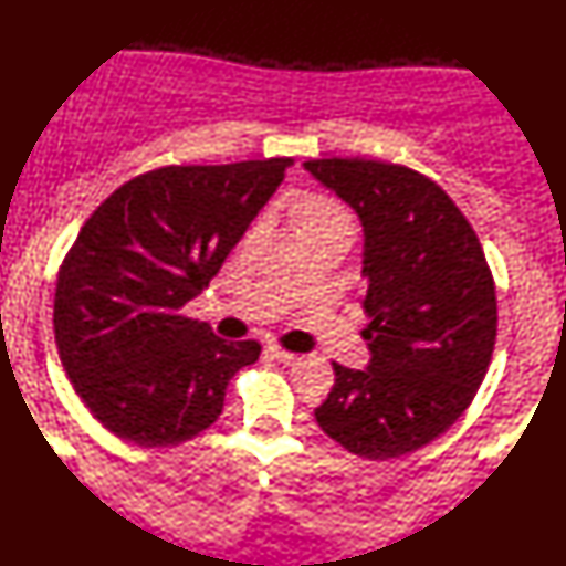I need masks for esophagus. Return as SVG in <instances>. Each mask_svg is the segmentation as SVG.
Masks as SVG:
<instances>
[{
    "label": "esophagus",
    "mask_w": 566,
    "mask_h": 566,
    "mask_svg": "<svg viewBox=\"0 0 566 566\" xmlns=\"http://www.w3.org/2000/svg\"><path fill=\"white\" fill-rule=\"evenodd\" d=\"M269 353H271V357H274V360L284 363V366H295V363L300 360L295 353H290V349H282V347H276V345H271Z\"/></svg>",
    "instance_id": "1"
}]
</instances>
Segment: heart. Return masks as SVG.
<instances>
[{"instance_id": "obj_1", "label": "heart", "mask_w": 566, "mask_h": 566, "mask_svg": "<svg viewBox=\"0 0 566 566\" xmlns=\"http://www.w3.org/2000/svg\"><path fill=\"white\" fill-rule=\"evenodd\" d=\"M300 230H321V227H353L349 213L339 203L328 198H307L297 211Z\"/></svg>"}]
</instances>
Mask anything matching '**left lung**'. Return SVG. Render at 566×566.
<instances>
[{"instance_id": "obj_1", "label": "left lung", "mask_w": 566, "mask_h": 566, "mask_svg": "<svg viewBox=\"0 0 566 566\" xmlns=\"http://www.w3.org/2000/svg\"><path fill=\"white\" fill-rule=\"evenodd\" d=\"M303 167L363 224V311L370 360L334 363L316 407L328 439L366 460L426 447L473 402L496 345V290L454 200L420 171L370 159Z\"/></svg>"}]
</instances>
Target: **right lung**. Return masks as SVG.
I'll return each instance as SVG.
<instances>
[{"mask_svg":"<svg viewBox=\"0 0 566 566\" xmlns=\"http://www.w3.org/2000/svg\"><path fill=\"white\" fill-rule=\"evenodd\" d=\"M292 159L161 167L91 213L60 269L54 339L93 418L138 447L206 431L259 342H227L182 316L219 274Z\"/></svg>","mask_w":566,"mask_h":566,"instance_id":"obj_1","label":"right lung"}]
</instances>
